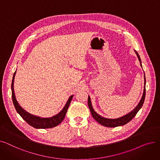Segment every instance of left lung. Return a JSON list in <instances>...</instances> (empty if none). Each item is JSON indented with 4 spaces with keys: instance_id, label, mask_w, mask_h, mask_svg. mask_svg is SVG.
I'll list each match as a JSON object with an SVG mask.
<instances>
[{
    "instance_id": "obj_1",
    "label": "left lung",
    "mask_w": 160,
    "mask_h": 160,
    "mask_svg": "<svg viewBox=\"0 0 160 160\" xmlns=\"http://www.w3.org/2000/svg\"><path fill=\"white\" fill-rule=\"evenodd\" d=\"M136 53L138 57V59L139 62L141 63V58L138 54V53L136 51ZM142 67V65H141ZM145 83H146V80H145V88H144V91H143V94H142V98L140 100L139 103L138 105L133 110H132L131 112L128 113L127 115H126L123 117H120V118L118 119H106L104 118V117L99 115L97 114L95 110H93V107H92L91 102V99L89 96L88 97V106L90 110V112L91 113L92 116H93V118L100 124H102L104 127H110V128H113V127H119V126H122L124 125L128 122H130L134 117H135L137 114V113L139 112V110L141 108L142 106V104L144 103L145 101V93H146V90H145Z\"/></svg>"
}]
</instances>
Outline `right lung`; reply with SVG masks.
<instances>
[{
	"instance_id": "1",
	"label": "right lung",
	"mask_w": 160,
	"mask_h": 160,
	"mask_svg": "<svg viewBox=\"0 0 160 160\" xmlns=\"http://www.w3.org/2000/svg\"><path fill=\"white\" fill-rule=\"evenodd\" d=\"M15 72L13 74L12 86H11L12 97L13 103L15 106V110L21 115L22 118L28 124H30L32 127L36 128H50L55 127L59 124H60L65 118L66 113L67 112V110H68L73 95H71L69 97L68 100H67L65 107L58 114L50 117V118H41L39 117L34 116L32 114H30L29 113L23 110V109L19 106V104H18V101H17V100L15 98L14 89H13V82H14V77L15 75Z\"/></svg>"
}]
</instances>
